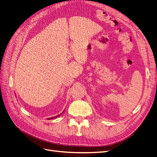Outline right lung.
I'll return each mask as SVG.
<instances>
[{
    "mask_svg": "<svg viewBox=\"0 0 157 157\" xmlns=\"http://www.w3.org/2000/svg\"><path fill=\"white\" fill-rule=\"evenodd\" d=\"M59 115H58V116H57V117H59ZM55 117H52V118H50V119H53V118H54Z\"/></svg>",
    "mask_w": 157,
    "mask_h": 157,
    "instance_id": "1",
    "label": "right lung"
}]
</instances>
